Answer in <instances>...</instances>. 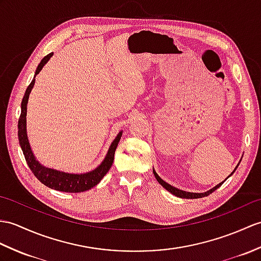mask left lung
<instances>
[{
	"label": "left lung",
	"instance_id": "left-lung-1",
	"mask_svg": "<svg viewBox=\"0 0 261 261\" xmlns=\"http://www.w3.org/2000/svg\"><path fill=\"white\" fill-rule=\"evenodd\" d=\"M239 166V165H238ZM238 166L236 167V169L238 168ZM236 169L232 171V173L236 171ZM231 173V174H232ZM153 174H154V177H155V179H156V181H158V182L165 188V189H167L169 192H171L172 195H174V196H177V197H179V198H185V199H197V198H202V197H207V196H209L210 193H213L215 190H217L218 188L219 187H221V185L225 182V181H222V182H220L219 185H217L216 187H214L213 189H210V190H208L207 192H202V193H196V192H188V191H184V190H180V189H178V188H174V187H172L171 185H169V184H167L166 181H163L159 175H158V173H156L155 171H154V169H153ZM230 174V175H231ZM229 175V177H230Z\"/></svg>",
	"mask_w": 261,
	"mask_h": 261
}]
</instances>
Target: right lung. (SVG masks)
I'll return each instance as SVG.
<instances>
[{
    "label": "right lung",
    "instance_id": "1",
    "mask_svg": "<svg viewBox=\"0 0 261 261\" xmlns=\"http://www.w3.org/2000/svg\"><path fill=\"white\" fill-rule=\"evenodd\" d=\"M52 56L53 53L51 52L50 54H47L46 57H44L41 60L40 64L38 65V69H36L34 73L33 80L29 84L25 93H24L23 100L21 103V116L19 118V123H17V136H19V142L29 168L31 169V171L34 173L35 177L38 178L42 184L45 185L48 188H51V189L58 190V191L73 192V193L83 192L98 185L102 180V178L108 173V171L110 170V168L113 163V159H114V152H116V149L118 147L121 136H122V132L118 133L117 138L114 139L113 142L111 143L106 158L102 161L101 165L99 167H96L94 170L87 173L75 174V173H66L63 171H58V170H54V169L42 166L41 163L35 159V156L31 150V145H30V142H29L28 135H27V107H28L29 95L31 93V91L34 87L35 76L40 73V71L43 69V66L46 64V62L50 60Z\"/></svg>",
    "mask_w": 261,
    "mask_h": 261
}]
</instances>
